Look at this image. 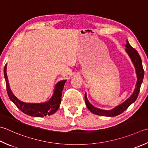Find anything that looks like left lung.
<instances>
[{
    "label": "left lung",
    "instance_id": "1",
    "mask_svg": "<svg viewBox=\"0 0 148 148\" xmlns=\"http://www.w3.org/2000/svg\"><path fill=\"white\" fill-rule=\"evenodd\" d=\"M126 43H127L126 45V53L128 54L130 58L132 59V62L134 63V66L135 67V70H136V74L137 75V85H136V88L133 94L126 101H124L123 103L116 106L114 109L108 111L103 110L97 108L94 106H92L91 104L88 102L87 97H86V95L85 94V101L86 105L87 106V108L89 110L95 115H101V116H106V117L117 116V115L122 114V113L124 111H125L133 103H134L136 101V99H137L138 94H139L140 86H141L142 83H143L144 75L143 63H142L141 58L139 54L138 53V52L136 51L134 48H133L131 45H130L128 40L126 41Z\"/></svg>",
    "mask_w": 148,
    "mask_h": 148
}]
</instances>
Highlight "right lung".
<instances>
[{
  "label": "right lung",
  "mask_w": 148,
  "mask_h": 148,
  "mask_svg": "<svg viewBox=\"0 0 148 148\" xmlns=\"http://www.w3.org/2000/svg\"><path fill=\"white\" fill-rule=\"evenodd\" d=\"M4 74L6 85L7 93L10 100L20 111L29 116L42 117L54 114L58 110L62 101V94L66 80L60 81L55 86L53 96L48 102L43 103H25L18 100L13 94L9 85L6 73V65L4 66Z\"/></svg>",
  "instance_id": "right-lung-1"
}]
</instances>
